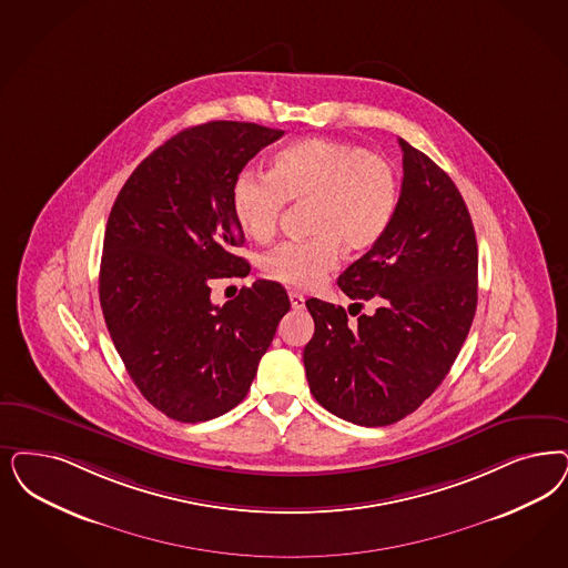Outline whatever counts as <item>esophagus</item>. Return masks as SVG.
Segmentation results:
<instances>
[{"instance_id": "esophagus-1", "label": "esophagus", "mask_w": 568, "mask_h": 568, "mask_svg": "<svg viewBox=\"0 0 568 568\" xmlns=\"http://www.w3.org/2000/svg\"><path fill=\"white\" fill-rule=\"evenodd\" d=\"M290 302H292V308L295 311H302L304 304H306V297L300 294V292H290Z\"/></svg>"}]
</instances>
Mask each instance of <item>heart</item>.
<instances>
[{
  "label": "heart",
  "instance_id": "heart-1",
  "mask_svg": "<svg viewBox=\"0 0 568 568\" xmlns=\"http://www.w3.org/2000/svg\"><path fill=\"white\" fill-rule=\"evenodd\" d=\"M308 201V241L283 243L264 255L262 271L274 281L313 290L339 262L342 247L363 254L390 229L400 201V184L390 161L363 146L332 138H304L281 149L268 176L241 172L231 189L239 229L268 241L285 203Z\"/></svg>",
  "mask_w": 568,
  "mask_h": 568
}]
</instances>
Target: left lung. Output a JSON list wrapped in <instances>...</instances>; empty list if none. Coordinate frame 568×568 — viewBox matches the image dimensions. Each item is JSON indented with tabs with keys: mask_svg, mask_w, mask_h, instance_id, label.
I'll return each mask as SVG.
<instances>
[{
	"mask_svg": "<svg viewBox=\"0 0 568 568\" xmlns=\"http://www.w3.org/2000/svg\"><path fill=\"white\" fill-rule=\"evenodd\" d=\"M400 201L384 239L339 274L361 313L311 297L313 339L304 348L318 405L358 426H390L447 377L478 302V245L468 207L430 156L398 138ZM356 313V314H358Z\"/></svg>",
	"mask_w": 568,
	"mask_h": 568,
	"instance_id": "8db88e82",
	"label": "left lung"
}]
</instances>
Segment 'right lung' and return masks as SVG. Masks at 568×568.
Instances as JSON below:
<instances>
[{
	"label": "right lung",
	"mask_w": 568,
	"mask_h": 568,
	"mask_svg": "<svg viewBox=\"0 0 568 568\" xmlns=\"http://www.w3.org/2000/svg\"><path fill=\"white\" fill-rule=\"evenodd\" d=\"M283 136L245 121L182 130L146 156L109 215L99 294L106 329L140 394L196 424L236 407L290 311L285 287L255 281L224 306L210 283L245 276L231 207L241 170Z\"/></svg>",
	"instance_id": "add662e5"
}]
</instances>
